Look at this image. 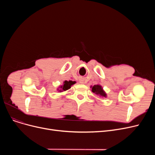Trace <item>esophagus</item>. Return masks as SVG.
Instances as JSON below:
<instances>
[{
  "mask_svg": "<svg viewBox=\"0 0 155 155\" xmlns=\"http://www.w3.org/2000/svg\"><path fill=\"white\" fill-rule=\"evenodd\" d=\"M80 84H84L83 82H80Z\"/></svg>",
  "mask_w": 155,
  "mask_h": 155,
  "instance_id": "obj_1",
  "label": "esophagus"
}]
</instances>
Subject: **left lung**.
Instances as JSON below:
<instances>
[{"label":"left lung","instance_id":"1","mask_svg":"<svg viewBox=\"0 0 155 155\" xmlns=\"http://www.w3.org/2000/svg\"><path fill=\"white\" fill-rule=\"evenodd\" d=\"M92 91L97 95H99L102 97H106V94L105 93L102 87L100 85H95L92 88Z\"/></svg>","mask_w":155,"mask_h":155}]
</instances>
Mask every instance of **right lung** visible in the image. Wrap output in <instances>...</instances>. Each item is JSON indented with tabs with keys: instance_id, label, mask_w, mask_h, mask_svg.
Returning <instances> with one entry per match:
<instances>
[{
	"instance_id": "obj_1",
	"label": "right lung",
	"mask_w": 155,
	"mask_h": 155,
	"mask_svg": "<svg viewBox=\"0 0 155 155\" xmlns=\"http://www.w3.org/2000/svg\"><path fill=\"white\" fill-rule=\"evenodd\" d=\"M76 83V82H75V81H67L65 80L64 82H63V85L60 86V88L59 89H58V92H63V91H66L67 90H68L69 88H71V86L73 84H75Z\"/></svg>"
}]
</instances>
